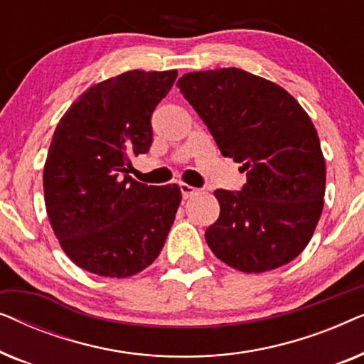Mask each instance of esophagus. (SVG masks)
<instances>
[{"mask_svg":"<svg viewBox=\"0 0 364 364\" xmlns=\"http://www.w3.org/2000/svg\"><path fill=\"white\" fill-rule=\"evenodd\" d=\"M178 187H181V192H182V197L183 198H191L192 196H196V193H198V188L188 186V183H186V182L178 183Z\"/></svg>","mask_w":364,"mask_h":364,"instance_id":"esophagus-1","label":"esophagus"}]
</instances>
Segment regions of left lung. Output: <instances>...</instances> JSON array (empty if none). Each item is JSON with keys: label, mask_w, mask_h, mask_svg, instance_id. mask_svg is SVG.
I'll list each match as a JSON object with an SVG mask.
<instances>
[{"label": "left lung", "mask_w": 364, "mask_h": 364, "mask_svg": "<svg viewBox=\"0 0 364 364\" xmlns=\"http://www.w3.org/2000/svg\"><path fill=\"white\" fill-rule=\"evenodd\" d=\"M177 86L223 157L242 164V191L213 192L220 215L207 228L228 267L262 273L305 250L323 210L326 164L311 119L278 84L243 69L187 73Z\"/></svg>", "instance_id": "8db88e82"}]
</instances>
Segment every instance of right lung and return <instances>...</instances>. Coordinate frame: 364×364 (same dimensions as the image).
Instances as JSON below:
<instances>
[{
	"label": "right lung",
	"mask_w": 364,
	"mask_h": 364,
	"mask_svg": "<svg viewBox=\"0 0 364 364\" xmlns=\"http://www.w3.org/2000/svg\"><path fill=\"white\" fill-rule=\"evenodd\" d=\"M177 71H127L94 84L54 131L44 164L46 212L64 253L82 270L126 278L156 260L182 200L177 183L127 173L152 146L154 109Z\"/></svg>",
	"instance_id": "add662e5"
}]
</instances>
